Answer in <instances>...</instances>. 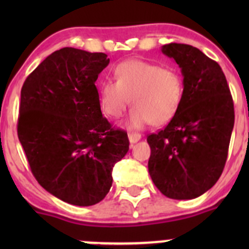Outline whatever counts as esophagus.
Returning <instances> with one entry per match:
<instances>
[{
  "mask_svg": "<svg viewBox=\"0 0 249 249\" xmlns=\"http://www.w3.org/2000/svg\"><path fill=\"white\" fill-rule=\"evenodd\" d=\"M129 141L130 143H136L137 141L141 140V135L140 134H136V132H129Z\"/></svg>",
  "mask_w": 249,
  "mask_h": 249,
  "instance_id": "1",
  "label": "esophagus"
}]
</instances>
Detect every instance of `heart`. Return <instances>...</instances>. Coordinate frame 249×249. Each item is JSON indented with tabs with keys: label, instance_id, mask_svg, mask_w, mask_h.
<instances>
[{
	"label": "heart",
	"instance_id": "b5f03b06",
	"mask_svg": "<svg viewBox=\"0 0 249 249\" xmlns=\"http://www.w3.org/2000/svg\"><path fill=\"white\" fill-rule=\"evenodd\" d=\"M114 79L99 87V105L110 119H119L132 107L129 125L140 129L147 124L160 126L177 114L183 100V79L172 67H160L143 60H127L114 70Z\"/></svg>",
	"mask_w": 249,
	"mask_h": 249
}]
</instances>
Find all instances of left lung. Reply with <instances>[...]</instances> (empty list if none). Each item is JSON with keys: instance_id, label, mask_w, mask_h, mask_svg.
I'll return each mask as SVG.
<instances>
[{"instance_id": "obj_1", "label": "left lung", "mask_w": 249, "mask_h": 249, "mask_svg": "<svg viewBox=\"0 0 249 249\" xmlns=\"http://www.w3.org/2000/svg\"><path fill=\"white\" fill-rule=\"evenodd\" d=\"M183 74V100L164 130L148 135V170L170 199H195L219 179L235 122L227 78L214 60L182 43L162 46Z\"/></svg>"}]
</instances>
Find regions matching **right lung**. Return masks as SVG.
<instances>
[{
  "instance_id": "right-lung-1",
  "label": "right lung",
  "mask_w": 249,
  "mask_h": 249,
  "mask_svg": "<svg viewBox=\"0 0 249 249\" xmlns=\"http://www.w3.org/2000/svg\"><path fill=\"white\" fill-rule=\"evenodd\" d=\"M109 64L105 53L56 50L21 88L18 137L37 182L76 206L105 199L114 165L129 150L124 130L102 115L95 85Z\"/></svg>"
}]
</instances>
